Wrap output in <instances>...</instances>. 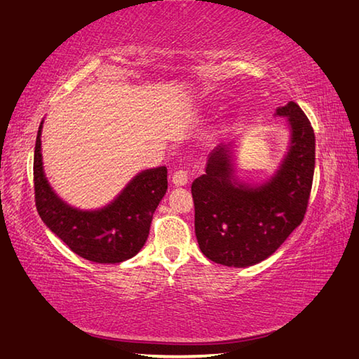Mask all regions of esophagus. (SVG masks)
<instances>
[{"mask_svg": "<svg viewBox=\"0 0 359 359\" xmlns=\"http://www.w3.org/2000/svg\"><path fill=\"white\" fill-rule=\"evenodd\" d=\"M187 181H189V177H187V173L184 172V170H177L173 173V177H172V182L177 187H181V186H186L187 184Z\"/></svg>", "mask_w": 359, "mask_h": 359, "instance_id": "1", "label": "esophagus"}]
</instances>
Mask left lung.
<instances>
[{
    "mask_svg": "<svg viewBox=\"0 0 359 359\" xmlns=\"http://www.w3.org/2000/svg\"><path fill=\"white\" fill-rule=\"evenodd\" d=\"M291 145L280 170L259 187L232 182V142L210 153L206 173L192 182L195 236L201 252L224 266L268 259L304 222L314 175V131L302 108L288 102Z\"/></svg>",
    "mask_w": 359,
    "mask_h": 359,
    "instance_id": "obj_1",
    "label": "left lung"
}]
</instances>
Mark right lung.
<instances>
[{
    "label": "right lung",
    "instance_id": "add662e5",
    "mask_svg": "<svg viewBox=\"0 0 359 359\" xmlns=\"http://www.w3.org/2000/svg\"><path fill=\"white\" fill-rule=\"evenodd\" d=\"M41 126L34 151V194L39 215L48 228L80 257L96 263H121L147 241L153 214L167 190V169L139 173L107 208L77 210L49 187L41 164Z\"/></svg>",
    "mask_w": 359,
    "mask_h": 359
}]
</instances>
